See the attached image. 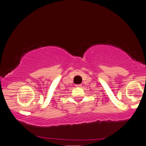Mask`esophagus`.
I'll list each match as a JSON object with an SVG mask.
<instances>
[{
  "instance_id": "obj_1",
  "label": "esophagus",
  "mask_w": 146,
  "mask_h": 146,
  "mask_svg": "<svg viewBox=\"0 0 146 146\" xmlns=\"http://www.w3.org/2000/svg\"><path fill=\"white\" fill-rule=\"evenodd\" d=\"M75 86H76L77 88H81V87H82V85H81V84H78V85H75Z\"/></svg>"
}]
</instances>
